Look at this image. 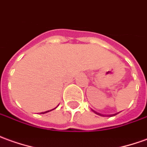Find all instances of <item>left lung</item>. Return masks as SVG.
Returning a JSON list of instances; mask_svg holds the SVG:
<instances>
[{
  "label": "left lung",
  "mask_w": 147,
  "mask_h": 147,
  "mask_svg": "<svg viewBox=\"0 0 147 147\" xmlns=\"http://www.w3.org/2000/svg\"><path fill=\"white\" fill-rule=\"evenodd\" d=\"M91 111H93L94 113H95L96 115H100V116H108V117H111V116H114V115H117V114H114V115H102V114H100V113H98V112H96L95 111H94V110H92L91 109Z\"/></svg>",
  "instance_id": "8db88e82"
}]
</instances>
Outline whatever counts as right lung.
Wrapping results in <instances>:
<instances>
[{"label": "right lung", "mask_w": 147, "mask_h": 147, "mask_svg": "<svg viewBox=\"0 0 147 147\" xmlns=\"http://www.w3.org/2000/svg\"><path fill=\"white\" fill-rule=\"evenodd\" d=\"M57 107H58V106H57ZM56 108H54V109H56ZM54 109H52V110H54ZM52 110H50V111H45V112H41L40 114H45V113H48V112H49V111H52Z\"/></svg>", "instance_id": "add662e5"}]
</instances>
